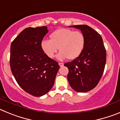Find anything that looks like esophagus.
Here are the masks:
<instances>
[{
	"label": "esophagus",
	"mask_w": 120,
	"mask_h": 120,
	"mask_svg": "<svg viewBox=\"0 0 120 120\" xmlns=\"http://www.w3.org/2000/svg\"><path fill=\"white\" fill-rule=\"evenodd\" d=\"M59 65L61 67L64 66V63L63 62H59Z\"/></svg>",
	"instance_id": "34e87169"
}]
</instances>
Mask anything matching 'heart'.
Masks as SVG:
<instances>
[{
    "instance_id": "b5f03b06",
    "label": "heart",
    "mask_w": 120,
    "mask_h": 120,
    "mask_svg": "<svg viewBox=\"0 0 120 120\" xmlns=\"http://www.w3.org/2000/svg\"><path fill=\"white\" fill-rule=\"evenodd\" d=\"M50 40H43L40 43L43 52L49 58L55 57L58 48L57 59L62 61L68 58L73 60L81 55L85 45V38L80 31L67 28L56 29L49 35Z\"/></svg>"
}]
</instances>
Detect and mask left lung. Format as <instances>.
I'll return each mask as SVG.
<instances>
[{
    "label": "left lung",
    "mask_w": 120,
    "mask_h": 120,
    "mask_svg": "<svg viewBox=\"0 0 120 120\" xmlns=\"http://www.w3.org/2000/svg\"><path fill=\"white\" fill-rule=\"evenodd\" d=\"M85 38V45L81 55L64 66L68 68L67 79L71 87L79 93L93 90L98 84L103 73L106 52L102 38L87 25H74Z\"/></svg>",
    "instance_id": "1"
}]
</instances>
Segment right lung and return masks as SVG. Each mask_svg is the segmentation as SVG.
Listing matches in <instances>:
<instances>
[{
  "label": "right lung",
  "instance_id": "obj_1",
  "mask_svg": "<svg viewBox=\"0 0 120 120\" xmlns=\"http://www.w3.org/2000/svg\"><path fill=\"white\" fill-rule=\"evenodd\" d=\"M48 31L46 26L27 27L11 45L12 75L23 90L35 97L44 96L51 90L59 68L58 62L48 58L40 47Z\"/></svg>",
  "mask_w": 120,
  "mask_h": 120
}]
</instances>
